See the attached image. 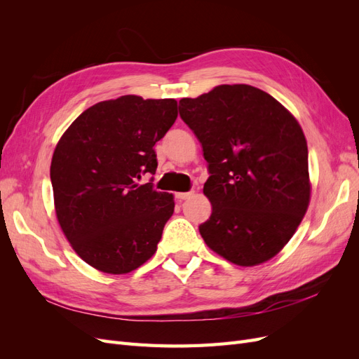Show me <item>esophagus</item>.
Returning <instances> with one entry per match:
<instances>
[{"label":"esophagus","instance_id":"34e87169","mask_svg":"<svg viewBox=\"0 0 359 359\" xmlns=\"http://www.w3.org/2000/svg\"><path fill=\"white\" fill-rule=\"evenodd\" d=\"M193 194V191H186V193H182V191H178V193H175V196H177V199H181V201H184V199H189L190 196Z\"/></svg>","mask_w":359,"mask_h":359}]
</instances>
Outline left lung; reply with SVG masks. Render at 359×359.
Instances as JSON below:
<instances>
[{
  "label": "left lung",
  "mask_w": 359,
  "mask_h": 359,
  "mask_svg": "<svg viewBox=\"0 0 359 359\" xmlns=\"http://www.w3.org/2000/svg\"><path fill=\"white\" fill-rule=\"evenodd\" d=\"M180 116L202 145L212 205L199 232L229 262H266L295 233L310 202L309 149L298 121L252 85H219L180 100Z\"/></svg>",
  "instance_id": "left-lung-1"
}]
</instances>
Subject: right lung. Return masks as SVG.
<instances>
[{
	"label": "right lung",
	"mask_w": 359,
	"mask_h": 359,
	"mask_svg": "<svg viewBox=\"0 0 359 359\" xmlns=\"http://www.w3.org/2000/svg\"><path fill=\"white\" fill-rule=\"evenodd\" d=\"M178 116L173 99L123 95L74 119L50 163L55 212L73 250L107 274H127L156 253L173 196L139 184L156 173L154 145Z\"/></svg>",
	"instance_id": "obj_1"
}]
</instances>
